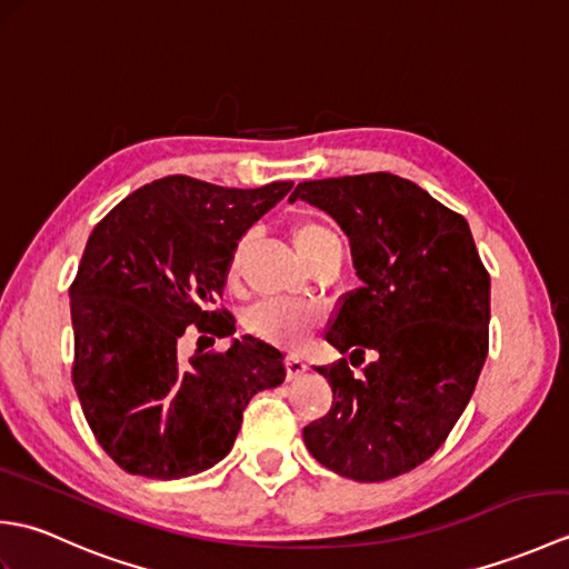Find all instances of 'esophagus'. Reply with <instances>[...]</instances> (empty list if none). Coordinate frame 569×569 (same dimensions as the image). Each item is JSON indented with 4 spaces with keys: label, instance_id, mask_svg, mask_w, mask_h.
<instances>
[{
    "label": "esophagus",
    "instance_id": "obj_1",
    "mask_svg": "<svg viewBox=\"0 0 569 569\" xmlns=\"http://www.w3.org/2000/svg\"><path fill=\"white\" fill-rule=\"evenodd\" d=\"M308 371V365L300 357H286V373L288 379H298Z\"/></svg>",
    "mask_w": 569,
    "mask_h": 569
}]
</instances>
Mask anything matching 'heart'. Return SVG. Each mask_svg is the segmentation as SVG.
I'll list each match as a JSON object with an SVG mask.
<instances>
[{"mask_svg":"<svg viewBox=\"0 0 569 569\" xmlns=\"http://www.w3.org/2000/svg\"><path fill=\"white\" fill-rule=\"evenodd\" d=\"M335 239L328 227L318 222H300L293 227V244L300 257L310 261L322 249L325 241ZM244 241H239L232 263H229V278L239 273ZM322 316L316 306L300 303V300H263L247 312V330L259 340L276 347H298L318 330Z\"/></svg>","mask_w":569,"mask_h":569,"instance_id":"1","label":"heart"}]
</instances>
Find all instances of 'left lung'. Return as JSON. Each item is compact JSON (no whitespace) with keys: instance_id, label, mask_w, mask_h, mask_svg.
Masks as SVG:
<instances>
[{"instance_id":"8db88e82","label":"left lung","mask_w":569,"mask_h":569,"mask_svg":"<svg viewBox=\"0 0 569 569\" xmlns=\"http://www.w3.org/2000/svg\"><path fill=\"white\" fill-rule=\"evenodd\" d=\"M296 200L342 227L361 281L325 340L361 361L367 349L377 355L359 379L347 359L316 367L332 406L303 428L306 447L347 479L406 475L435 455L475 393L489 352V273L465 217L406 178L306 180Z\"/></svg>"}]
</instances>
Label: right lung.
Instances as JSON below:
<instances>
[{
	"instance_id": "obj_1",
	"label": "right lung",
	"mask_w": 569,
	"mask_h": 569,
	"mask_svg": "<svg viewBox=\"0 0 569 569\" xmlns=\"http://www.w3.org/2000/svg\"><path fill=\"white\" fill-rule=\"evenodd\" d=\"M291 188L166 176L92 229L70 286L72 386L94 440L129 475L210 469L232 450L251 396L283 383V355L251 335L190 359L178 345L192 325L234 335V318L214 303L237 241Z\"/></svg>"
}]
</instances>
